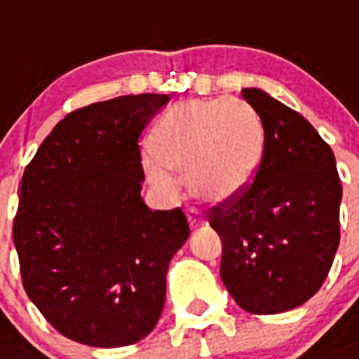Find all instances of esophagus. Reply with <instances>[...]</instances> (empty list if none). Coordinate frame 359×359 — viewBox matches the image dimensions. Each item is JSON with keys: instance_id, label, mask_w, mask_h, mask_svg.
I'll list each match as a JSON object with an SVG mask.
<instances>
[{"instance_id": "obj_1", "label": "esophagus", "mask_w": 359, "mask_h": 359, "mask_svg": "<svg viewBox=\"0 0 359 359\" xmlns=\"http://www.w3.org/2000/svg\"><path fill=\"white\" fill-rule=\"evenodd\" d=\"M188 221L191 229H197V226L205 225V215H203L199 208L191 206V208H188Z\"/></svg>"}]
</instances>
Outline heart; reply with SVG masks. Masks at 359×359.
Segmentation results:
<instances>
[{
	"label": "heart",
	"mask_w": 359,
	"mask_h": 359,
	"mask_svg": "<svg viewBox=\"0 0 359 359\" xmlns=\"http://www.w3.org/2000/svg\"><path fill=\"white\" fill-rule=\"evenodd\" d=\"M264 129L241 99L195 101L170 110L154 127L145 170L151 182L173 191V173L188 175L191 194L226 201L249 186L260 165Z\"/></svg>",
	"instance_id": "obj_1"
}]
</instances>
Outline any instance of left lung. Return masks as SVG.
<instances>
[{
	"label": "left lung",
	"instance_id": "8db88e82",
	"mask_svg": "<svg viewBox=\"0 0 359 359\" xmlns=\"http://www.w3.org/2000/svg\"><path fill=\"white\" fill-rule=\"evenodd\" d=\"M264 127L260 165L241 194L210 208L221 278L250 313H282L316 295L339 245L341 188L330 145L301 114L241 90Z\"/></svg>",
	"mask_w": 359,
	"mask_h": 359
}]
</instances>
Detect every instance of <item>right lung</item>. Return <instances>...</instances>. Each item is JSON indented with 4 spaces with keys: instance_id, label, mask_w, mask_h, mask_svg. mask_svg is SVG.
Returning <instances> with one entry per match:
<instances>
[{
    "instance_id": "obj_1",
    "label": "right lung",
    "mask_w": 359,
    "mask_h": 359,
    "mask_svg": "<svg viewBox=\"0 0 359 359\" xmlns=\"http://www.w3.org/2000/svg\"><path fill=\"white\" fill-rule=\"evenodd\" d=\"M168 101L121 95L74 110L23 171L13 223L23 290L68 339L133 345L162 313L168 265L189 226L180 208L142 201L138 140Z\"/></svg>"
}]
</instances>
